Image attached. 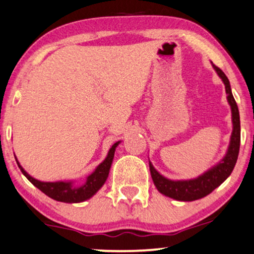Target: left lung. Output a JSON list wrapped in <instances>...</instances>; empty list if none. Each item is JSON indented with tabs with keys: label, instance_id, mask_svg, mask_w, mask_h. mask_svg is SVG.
Instances as JSON below:
<instances>
[{
	"label": "left lung",
	"instance_id": "obj_1",
	"mask_svg": "<svg viewBox=\"0 0 254 254\" xmlns=\"http://www.w3.org/2000/svg\"><path fill=\"white\" fill-rule=\"evenodd\" d=\"M212 65H213L214 70L217 71L219 77L223 80L225 84V89H226L227 94V102L231 107V113H232L233 129L232 133H231L230 145H228L226 154L217 165L209 168L205 173L199 175L198 178L189 180L167 179L164 175L159 173L154 168V166L152 165V162L149 161V171H151L153 183H154L156 190L161 194H164V195L178 200V201H194V200L201 199L203 196L208 195L209 193L213 192L232 173L234 166H236L238 154H239L240 117L237 102L233 98L230 81H228L226 75L217 65H214L213 64H212Z\"/></svg>",
	"mask_w": 254,
	"mask_h": 254
}]
</instances>
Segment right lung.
Returning <instances> with one entry per match:
<instances>
[{
	"label": "right lung",
	"instance_id": "right-lung-1",
	"mask_svg": "<svg viewBox=\"0 0 254 254\" xmlns=\"http://www.w3.org/2000/svg\"><path fill=\"white\" fill-rule=\"evenodd\" d=\"M120 141L115 142L111 148H109L108 154L105 158L101 164L96 166V168L94 170L93 173H90L88 177L86 178V181L82 185H75V181L68 180V181H41L37 180L35 178L31 177L30 174H28L24 168L20 165V162L17 161V166L20 168L22 173L28 180L30 181L34 186L37 187L41 192H43L46 195H48L49 198L56 200V201L61 202H67V203H75V202H82L86 201L92 198L93 195H95L96 192L101 189L105 185L106 180H107L109 170H111V166L114 159V153L117 147L119 146Z\"/></svg>",
	"mask_w": 254,
	"mask_h": 254
}]
</instances>
